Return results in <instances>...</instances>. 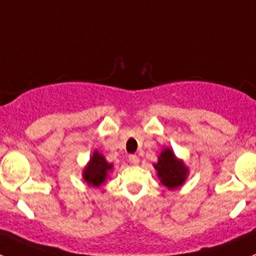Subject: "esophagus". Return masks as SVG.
Listing matches in <instances>:
<instances>
[{"label": "esophagus", "mask_w": 256, "mask_h": 256, "mask_svg": "<svg viewBox=\"0 0 256 256\" xmlns=\"http://www.w3.org/2000/svg\"><path fill=\"white\" fill-rule=\"evenodd\" d=\"M128 159H129V162H130V164H133V165L139 164V158L136 156V155H129Z\"/></svg>", "instance_id": "1"}]
</instances>
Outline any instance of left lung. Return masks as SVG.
Wrapping results in <instances>:
<instances>
[{"label": "left lung", "instance_id": "1", "mask_svg": "<svg viewBox=\"0 0 256 256\" xmlns=\"http://www.w3.org/2000/svg\"><path fill=\"white\" fill-rule=\"evenodd\" d=\"M152 166L160 182L170 191L182 186L190 175V168L185 162L176 156L171 148H164L162 150L158 162L152 164Z\"/></svg>", "mask_w": 256, "mask_h": 256}]
</instances>
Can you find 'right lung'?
<instances>
[{
    "instance_id": "right-lung-1",
    "label": "right lung",
    "mask_w": 256,
    "mask_h": 256,
    "mask_svg": "<svg viewBox=\"0 0 256 256\" xmlns=\"http://www.w3.org/2000/svg\"><path fill=\"white\" fill-rule=\"evenodd\" d=\"M112 171L113 164L107 162L106 158L101 152L94 150L88 162L82 168V178L88 186L98 188L100 186L106 182L110 172H112Z\"/></svg>"
}]
</instances>
